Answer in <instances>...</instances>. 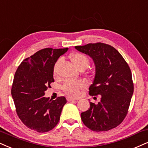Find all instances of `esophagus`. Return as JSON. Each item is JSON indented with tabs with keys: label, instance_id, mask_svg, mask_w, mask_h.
Segmentation results:
<instances>
[{
	"label": "esophagus",
	"instance_id": "1",
	"mask_svg": "<svg viewBox=\"0 0 148 148\" xmlns=\"http://www.w3.org/2000/svg\"><path fill=\"white\" fill-rule=\"evenodd\" d=\"M67 101H76V99H74V98H72V97H68L66 98Z\"/></svg>",
	"mask_w": 148,
	"mask_h": 148
}]
</instances>
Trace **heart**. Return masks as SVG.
<instances>
[{
  "instance_id": "1",
  "label": "heart",
  "mask_w": 148,
  "mask_h": 148,
  "mask_svg": "<svg viewBox=\"0 0 148 148\" xmlns=\"http://www.w3.org/2000/svg\"><path fill=\"white\" fill-rule=\"evenodd\" d=\"M70 58L73 63L79 70L82 69H86L90 63V60H89L88 58L86 55L81 53H75L71 54ZM60 62H61V58L58 59L54 64L53 69V74L54 77H57L58 75V66H59ZM85 86V83L82 81L69 80V81H66L64 83L62 89L69 95L77 97L80 93V90L84 88Z\"/></svg>"
}]
</instances>
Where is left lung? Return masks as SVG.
<instances>
[{
	"label": "left lung",
	"mask_w": 148,
	"mask_h": 148,
	"mask_svg": "<svg viewBox=\"0 0 148 148\" xmlns=\"http://www.w3.org/2000/svg\"><path fill=\"white\" fill-rule=\"evenodd\" d=\"M75 48L93 60L95 76L89 95H101L97 104L90 102L88 110L81 113L84 124L95 132L117 127L128 112L134 92L130 67L118 51L107 44L90 43Z\"/></svg>",
	"instance_id": "1"
}]
</instances>
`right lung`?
<instances>
[{
    "label": "right lung",
    "instance_id": "right-lung-1",
    "mask_svg": "<svg viewBox=\"0 0 148 148\" xmlns=\"http://www.w3.org/2000/svg\"><path fill=\"white\" fill-rule=\"evenodd\" d=\"M68 48H45L22 62L14 75L12 87L16 111L28 128L38 132L53 129L60 121L64 97L49 99L45 91L54 82L53 69L60 56Z\"/></svg>",
    "mask_w": 148,
    "mask_h": 148
}]
</instances>
